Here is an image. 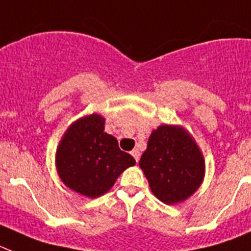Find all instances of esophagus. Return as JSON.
I'll return each instance as SVG.
<instances>
[{"label": "esophagus", "instance_id": "esophagus-1", "mask_svg": "<svg viewBox=\"0 0 251 251\" xmlns=\"http://www.w3.org/2000/svg\"><path fill=\"white\" fill-rule=\"evenodd\" d=\"M131 155L134 157V159L136 161V163L139 162V158H140V153H139V151H136V149H134V151H131Z\"/></svg>", "mask_w": 251, "mask_h": 251}]
</instances>
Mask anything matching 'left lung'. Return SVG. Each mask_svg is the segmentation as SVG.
<instances>
[{
    "instance_id": "obj_1",
    "label": "left lung",
    "mask_w": 251,
    "mask_h": 251,
    "mask_svg": "<svg viewBox=\"0 0 251 251\" xmlns=\"http://www.w3.org/2000/svg\"><path fill=\"white\" fill-rule=\"evenodd\" d=\"M139 166L151 193L166 204L180 203L201 186L204 177L203 155L180 126L162 125L151 132Z\"/></svg>"
}]
</instances>
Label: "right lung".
I'll list each match as a JSON object with an SVG mask.
<instances>
[{"label": "right lung", "mask_w": 251, "mask_h": 251, "mask_svg": "<svg viewBox=\"0 0 251 251\" xmlns=\"http://www.w3.org/2000/svg\"><path fill=\"white\" fill-rule=\"evenodd\" d=\"M56 162L64 184L88 198L107 193L126 168L135 165V159L119 148L116 138L104 132V119L96 113L67 129Z\"/></svg>", "instance_id": "add662e5"}]
</instances>
